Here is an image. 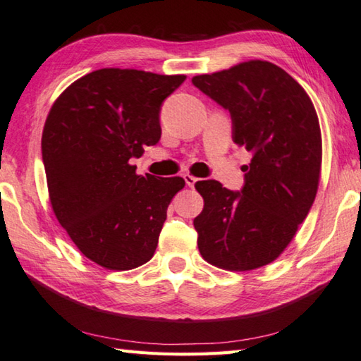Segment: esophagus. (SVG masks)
Listing matches in <instances>:
<instances>
[{"label":"esophagus","instance_id":"esophagus-1","mask_svg":"<svg viewBox=\"0 0 361 361\" xmlns=\"http://www.w3.org/2000/svg\"><path fill=\"white\" fill-rule=\"evenodd\" d=\"M183 179H185V183L188 187H195V183L198 182V178H195V176H190V174L183 176Z\"/></svg>","mask_w":361,"mask_h":361}]
</instances>
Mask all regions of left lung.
<instances>
[{"label":"left lung","instance_id":"8db88e82","mask_svg":"<svg viewBox=\"0 0 361 361\" xmlns=\"http://www.w3.org/2000/svg\"><path fill=\"white\" fill-rule=\"evenodd\" d=\"M192 83L231 113L234 142L253 155L240 192L195 183L204 200L193 220L200 253L219 269H259L283 253L314 202L322 163L314 105L288 72L261 59Z\"/></svg>","mask_w":361,"mask_h":361}]
</instances>
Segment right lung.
I'll list each match as a JSON object with an SVG mask.
<instances>
[{
    "label": "right lung",
    "instance_id": "add662e5",
    "mask_svg": "<svg viewBox=\"0 0 361 361\" xmlns=\"http://www.w3.org/2000/svg\"><path fill=\"white\" fill-rule=\"evenodd\" d=\"M185 75L99 69L54 100L42 132L50 202L72 242L108 270L155 253L182 178L138 176L132 159L161 137L160 106Z\"/></svg>",
    "mask_w": 361,
    "mask_h": 361
}]
</instances>
